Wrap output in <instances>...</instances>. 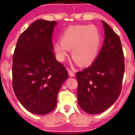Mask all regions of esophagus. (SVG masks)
I'll return each mask as SVG.
<instances>
[{
    "label": "esophagus",
    "mask_w": 135,
    "mask_h": 135,
    "mask_svg": "<svg viewBox=\"0 0 135 135\" xmlns=\"http://www.w3.org/2000/svg\"><path fill=\"white\" fill-rule=\"evenodd\" d=\"M68 73H69V74H70V76H72V77H73V76H74V75H75L74 72V71L71 70H68Z\"/></svg>",
    "instance_id": "1"
}]
</instances>
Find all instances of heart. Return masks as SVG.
<instances>
[{"mask_svg":"<svg viewBox=\"0 0 135 135\" xmlns=\"http://www.w3.org/2000/svg\"><path fill=\"white\" fill-rule=\"evenodd\" d=\"M61 41L53 46L56 58L64 61L71 50V57L82 66L89 65L96 59L101 44V35L94 25H76L65 29L61 36Z\"/></svg>","mask_w":135,"mask_h":135,"instance_id":"1","label":"heart"}]
</instances>
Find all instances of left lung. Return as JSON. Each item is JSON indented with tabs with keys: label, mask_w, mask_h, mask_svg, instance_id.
Listing matches in <instances>:
<instances>
[{
	"label": "left lung",
	"mask_w": 135,
	"mask_h": 135,
	"mask_svg": "<svg viewBox=\"0 0 135 135\" xmlns=\"http://www.w3.org/2000/svg\"><path fill=\"white\" fill-rule=\"evenodd\" d=\"M105 39L93 64L76 74L77 97L85 112L97 114L104 112L118 99L124 74V57L120 37L102 21Z\"/></svg>",
	"instance_id": "1"
}]
</instances>
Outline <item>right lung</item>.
Instances as JSON below:
<instances>
[{
  "label": "right lung",
  "instance_id": "add662e5",
  "mask_svg": "<svg viewBox=\"0 0 135 135\" xmlns=\"http://www.w3.org/2000/svg\"><path fill=\"white\" fill-rule=\"evenodd\" d=\"M56 24L55 21H34L20 36L13 55L14 93L27 111L38 115L55 108L58 93L68 77L53 51Z\"/></svg>",
  "mask_w": 135,
  "mask_h": 135
}]
</instances>
